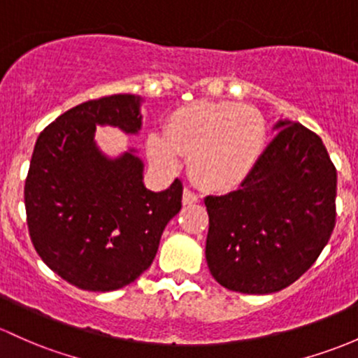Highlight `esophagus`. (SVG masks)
Instances as JSON below:
<instances>
[{"label":"esophagus","mask_w":358,"mask_h":358,"mask_svg":"<svg viewBox=\"0 0 358 358\" xmlns=\"http://www.w3.org/2000/svg\"><path fill=\"white\" fill-rule=\"evenodd\" d=\"M199 201V196L191 189H184L182 194V203L184 205H194V203Z\"/></svg>","instance_id":"obj_1"}]
</instances>
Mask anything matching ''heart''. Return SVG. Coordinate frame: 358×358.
<instances>
[{
	"instance_id": "1",
	"label": "heart",
	"mask_w": 358,
	"mask_h": 358,
	"mask_svg": "<svg viewBox=\"0 0 358 358\" xmlns=\"http://www.w3.org/2000/svg\"><path fill=\"white\" fill-rule=\"evenodd\" d=\"M266 141L264 119L252 107L232 102H196L180 107L167 133L148 134V153L157 164L178 165L189 155V172L199 186L224 191L237 186L256 167Z\"/></svg>"
}]
</instances>
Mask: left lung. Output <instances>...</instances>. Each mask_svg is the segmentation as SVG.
Returning a JSON list of instances; mask_svg holds the SVG:
<instances>
[{"instance_id": "left-lung-1", "label": "left lung", "mask_w": 358, "mask_h": 358, "mask_svg": "<svg viewBox=\"0 0 358 358\" xmlns=\"http://www.w3.org/2000/svg\"><path fill=\"white\" fill-rule=\"evenodd\" d=\"M241 187L206 196V263L222 287L264 295L299 280L336 220V169L316 133L280 119Z\"/></svg>"}]
</instances>
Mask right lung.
<instances>
[{
  "mask_svg": "<svg viewBox=\"0 0 358 358\" xmlns=\"http://www.w3.org/2000/svg\"><path fill=\"white\" fill-rule=\"evenodd\" d=\"M141 101L117 94L83 102L36 141L24 191L30 239L52 271L82 290L110 292L134 282L180 210L179 179L153 193L136 150L110 159L95 141L97 126L140 133Z\"/></svg>",
  "mask_w": 358,
  "mask_h": 358,
  "instance_id": "obj_1",
  "label": "right lung"
}]
</instances>
